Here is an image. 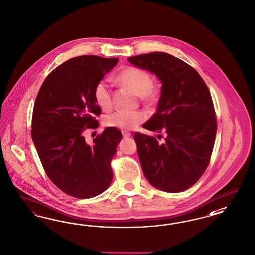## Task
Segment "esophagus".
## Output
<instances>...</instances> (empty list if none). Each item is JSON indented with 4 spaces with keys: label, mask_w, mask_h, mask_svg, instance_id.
Returning <instances> with one entry per match:
<instances>
[{
    "label": "esophagus",
    "mask_w": 255,
    "mask_h": 255,
    "mask_svg": "<svg viewBox=\"0 0 255 255\" xmlns=\"http://www.w3.org/2000/svg\"><path fill=\"white\" fill-rule=\"evenodd\" d=\"M122 134H123L124 138H128V137H130V132L126 131V130H124L122 131Z\"/></svg>",
    "instance_id": "obj_1"
}]
</instances>
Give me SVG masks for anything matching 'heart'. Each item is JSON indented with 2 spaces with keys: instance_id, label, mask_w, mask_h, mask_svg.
<instances>
[{
  "instance_id": "1",
  "label": "heart",
  "mask_w": 255,
  "mask_h": 255,
  "mask_svg": "<svg viewBox=\"0 0 255 255\" xmlns=\"http://www.w3.org/2000/svg\"><path fill=\"white\" fill-rule=\"evenodd\" d=\"M118 81L138 95L140 100L148 105L156 104L161 97V86L153 83L152 76L145 69L136 66L126 67L118 75ZM94 99L97 105L102 110L107 111L113 106L112 89L106 80H101L96 84ZM145 119L146 115L141 111H118L106 115L104 123L110 128L130 130L137 128Z\"/></svg>"
}]
</instances>
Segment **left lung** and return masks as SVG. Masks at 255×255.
Wrapping results in <instances>:
<instances>
[{"instance_id": "left-lung-1", "label": "left lung", "mask_w": 255, "mask_h": 255, "mask_svg": "<svg viewBox=\"0 0 255 255\" xmlns=\"http://www.w3.org/2000/svg\"><path fill=\"white\" fill-rule=\"evenodd\" d=\"M128 61L162 82L157 110L142 128L163 132L164 141L134 134L142 172L156 189L184 191L204 174L213 152L217 117L211 94L192 66L169 53L151 52Z\"/></svg>"}]
</instances>
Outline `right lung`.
I'll list each match as a JSON object with an SVG mask.
<instances>
[{"instance_id":"obj_1","label":"right lung","mask_w":255,"mask_h":255,"mask_svg":"<svg viewBox=\"0 0 255 255\" xmlns=\"http://www.w3.org/2000/svg\"><path fill=\"white\" fill-rule=\"evenodd\" d=\"M118 58H71L49 73L36 96L31 135L51 182L67 195L96 197L110 187L111 167L122 132L107 128L88 144L83 133L96 129L101 109L94 99L96 84Z\"/></svg>"}]
</instances>
